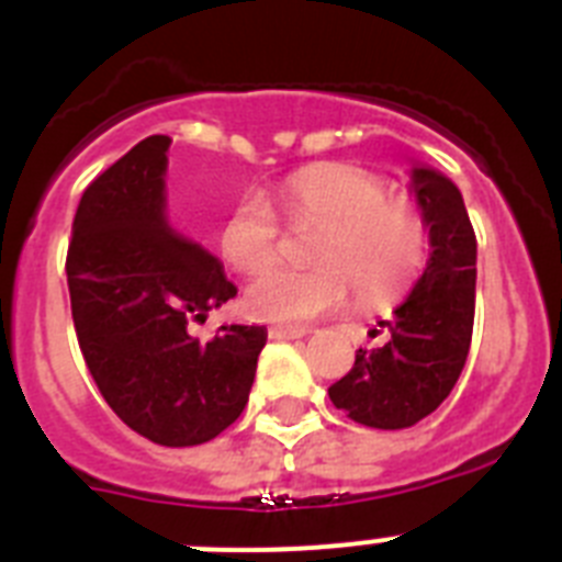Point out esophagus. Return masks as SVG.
<instances>
[{"instance_id": "obj_1", "label": "esophagus", "mask_w": 562, "mask_h": 562, "mask_svg": "<svg viewBox=\"0 0 562 562\" xmlns=\"http://www.w3.org/2000/svg\"><path fill=\"white\" fill-rule=\"evenodd\" d=\"M267 335H270L272 340H295V337H304L306 329H301V326H270Z\"/></svg>"}]
</instances>
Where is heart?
Segmentation results:
<instances>
[{"mask_svg": "<svg viewBox=\"0 0 562 562\" xmlns=\"http://www.w3.org/2000/svg\"><path fill=\"white\" fill-rule=\"evenodd\" d=\"M292 225H317L312 267H267L250 281L245 306L252 317L306 324L340 310L355 286L360 304L376 306L414 281L428 250V233L408 202L351 166H312L278 191ZM220 250L236 270L256 272L278 252V220L261 196H245L220 233Z\"/></svg>", "mask_w": 562, "mask_h": 562, "instance_id": "1", "label": "heart"}]
</instances>
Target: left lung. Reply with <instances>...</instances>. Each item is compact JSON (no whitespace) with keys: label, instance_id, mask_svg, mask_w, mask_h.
<instances>
[{"label":"left lung","instance_id":"1","mask_svg":"<svg viewBox=\"0 0 562 562\" xmlns=\"http://www.w3.org/2000/svg\"><path fill=\"white\" fill-rule=\"evenodd\" d=\"M411 188L430 231V258L411 295L380 326L389 340L357 349L329 400L366 428H411L448 400L464 369L475 317V233L459 188L414 168ZM376 331V329H374Z\"/></svg>","mask_w":562,"mask_h":562}]
</instances>
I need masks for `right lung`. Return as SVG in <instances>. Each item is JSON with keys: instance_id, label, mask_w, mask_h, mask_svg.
<instances>
[{"instance_id": "1", "label": "right lung", "mask_w": 562, "mask_h": 562, "mask_svg": "<svg viewBox=\"0 0 562 562\" xmlns=\"http://www.w3.org/2000/svg\"><path fill=\"white\" fill-rule=\"evenodd\" d=\"M166 134L89 182L72 220L67 284L78 346L109 408L166 448L211 441L241 416L265 326L191 335L236 295L220 258L168 225Z\"/></svg>"}]
</instances>
